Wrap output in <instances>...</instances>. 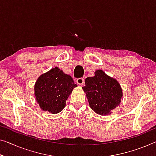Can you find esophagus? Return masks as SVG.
<instances>
[{"instance_id":"34e87169","label":"esophagus","mask_w":156,"mask_h":156,"mask_svg":"<svg viewBox=\"0 0 156 156\" xmlns=\"http://www.w3.org/2000/svg\"><path fill=\"white\" fill-rule=\"evenodd\" d=\"M76 83H77L78 85H83V84H84V78H77L76 79Z\"/></svg>"}]
</instances>
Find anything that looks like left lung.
Segmentation results:
<instances>
[{
    "label": "left lung",
    "instance_id": "left-lung-1",
    "mask_svg": "<svg viewBox=\"0 0 156 156\" xmlns=\"http://www.w3.org/2000/svg\"><path fill=\"white\" fill-rule=\"evenodd\" d=\"M83 89L86 93L90 108L102 115H108L121 101L122 92L115 79L109 77L101 70L85 80Z\"/></svg>",
    "mask_w": 156,
    "mask_h": 156
}]
</instances>
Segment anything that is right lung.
Returning <instances> with one entry per match:
<instances>
[{
  "instance_id": "obj_1",
  "label": "right lung",
  "mask_w": 156,
  "mask_h": 156,
  "mask_svg": "<svg viewBox=\"0 0 156 156\" xmlns=\"http://www.w3.org/2000/svg\"><path fill=\"white\" fill-rule=\"evenodd\" d=\"M76 86L70 76L56 67L37 80L34 87L36 101L43 111L57 113L64 108L69 95Z\"/></svg>"
}]
</instances>
